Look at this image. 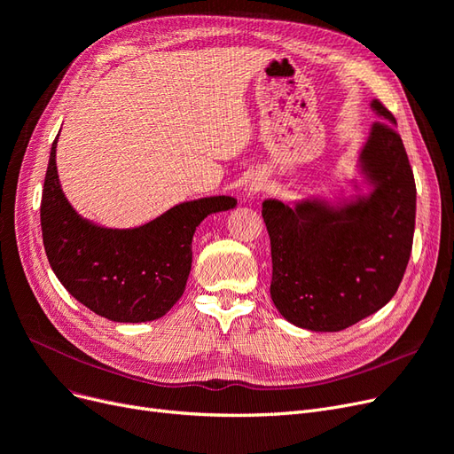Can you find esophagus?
<instances>
[{
    "label": "esophagus",
    "mask_w": 454,
    "mask_h": 454,
    "mask_svg": "<svg viewBox=\"0 0 454 454\" xmlns=\"http://www.w3.org/2000/svg\"><path fill=\"white\" fill-rule=\"evenodd\" d=\"M262 187H263V179L262 177H254L253 181L248 183V192H258V191H262Z\"/></svg>",
    "instance_id": "esophagus-1"
}]
</instances>
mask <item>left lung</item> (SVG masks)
<instances>
[{
  "label": "left lung",
  "mask_w": 454,
  "mask_h": 454,
  "mask_svg": "<svg viewBox=\"0 0 454 454\" xmlns=\"http://www.w3.org/2000/svg\"><path fill=\"white\" fill-rule=\"evenodd\" d=\"M383 121L368 130L354 196H309L294 206L267 198L263 223L271 239V299L297 327L342 331L378 312L396 294L411 254L415 179L395 115L380 100Z\"/></svg>",
  "instance_id": "8db88e82"
}]
</instances>
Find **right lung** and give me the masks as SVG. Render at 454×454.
I'll use <instances>...</instances> for the list:
<instances>
[{
  "label": "right lung",
  "instance_id": "1",
  "mask_svg": "<svg viewBox=\"0 0 454 454\" xmlns=\"http://www.w3.org/2000/svg\"><path fill=\"white\" fill-rule=\"evenodd\" d=\"M50 149L41 201L43 243L50 267L83 307L120 324L153 322L187 286L192 236L207 215L233 209L231 196L198 198L174 206L137 228H106L83 218L67 200Z\"/></svg>",
  "mask_w": 454,
  "mask_h": 454
}]
</instances>
